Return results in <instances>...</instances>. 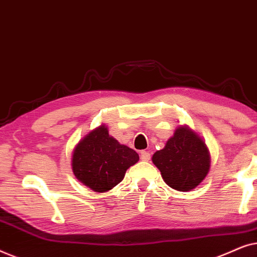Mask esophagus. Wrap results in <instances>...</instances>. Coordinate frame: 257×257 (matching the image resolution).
<instances>
[{"label": "esophagus", "instance_id": "esophagus-1", "mask_svg": "<svg viewBox=\"0 0 257 257\" xmlns=\"http://www.w3.org/2000/svg\"><path fill=\"white\" fill-rule=\"evenodd\" d=\"M140 159L143 161H149L151 159L150 152H147V151H142V152H140Z\"/></svg>", "mask_w": 257, "mask_h": 257}]
</instances>
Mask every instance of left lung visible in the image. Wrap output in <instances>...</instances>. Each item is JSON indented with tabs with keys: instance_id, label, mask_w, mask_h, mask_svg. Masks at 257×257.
<instances>
[{
	"instance_id": "8db88e82",
	"label": "left lung",
	"mask_w": 257,
	"mask_h": 257,
	"mask_svg": "<svg viewBox=\"0 0 257 257\" xmlns=\"http://www.w3.org/2000/svg\"><path fill=\"white\" fill-rule=\"evenodd\" d=\"M152 161L165 182L180 192L194 189L206 178L210 164L205 143L185 126L175 130L166 146L153 154Z\"/></svg>"
}]
</instances>
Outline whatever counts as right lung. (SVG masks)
<instances>
[{"mask_svg": "<svg viewBox=\"0 0 257 257\" xmlns=\"http://www.w3.org/2000/svg\"><path fill=\"white\" fill-rule=\"evenodd\" d=\"M138 160L135 150L120 145L101 125L76 146L72 171L84 185L94 192L103 193L117 186L124 179L126 170Z\"/></svg>", "mask_w": 257, "mask_h": 257, "instance_id": "obj_1", "label": "right lung"}]
</instances>
